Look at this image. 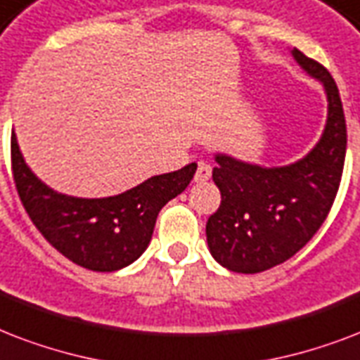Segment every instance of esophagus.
Masks as SVG:
<instances>
[{
  "label": "esophagus",
  "instance_id": "1",
  "mask_svg": "<svg viewBox=\"0 0 360 360\" xmlns=\"http://www.w3.org/2000/svg\"><path fill=\"white\" fill-rule=\"evenodd\" d=\"M212 176V167L208 163H199L197 172H195V182H206Z\"/></svg>",
  "mask_w": 360,
  "mask_h": 360
}]
</instances>
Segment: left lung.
Segmentation results:
<instances>
[{"label": "left lung", "mask_w": 360, "mask_h": 360, "mask_svg": "<svg viewBox=\"0 0 360 360\" xmlns=\"http://www.w3.org/2000/svg\"><path fill=\"white\" fill-rule=\"evenodd\" d=\"M293 56L325 86L327 125L316 148L287 167L266 169L216 155L212 178L221 205L208 218L206 240L212 257L233 272L255 274L293 257L319 231L338 193L347 146L338 86L319 61L297 49Z\"/></svg>", "instance_id": "8db88e82"}]
</instances>
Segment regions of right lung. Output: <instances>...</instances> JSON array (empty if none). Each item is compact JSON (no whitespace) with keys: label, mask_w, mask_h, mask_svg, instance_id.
<instances>
[{"label":"right lung","mask_w":360,"mask_h":360,"mask_svg":"<svg viewBox=\"0 0 360 360\" xmlns=\"http://www.w3.org/2000/svg\"><path fill=\"white\" fill-rule=\"evenodd\" d=\"M16 191L27 216L52 246L79 266L112 272L131 264L148 248L163 206L191 182L197 163L148 178L136 188L107 199H79L56 193L39 180L11 136Z\"/></svg>","instance_id":"1"}]
</instances>
